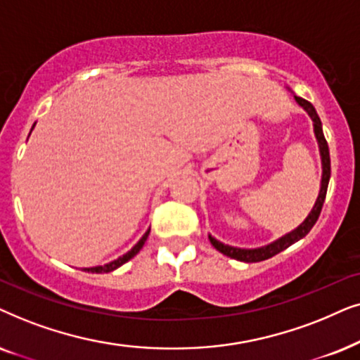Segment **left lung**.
Returning <instances> with one entry per match:
<instances>
[{"mask_svg": "<svg viewBox=\"0 0 360 360\" xmlns=\"http://www.w3.org/2000/svg\"><path fill=\"white\" fill-rule=\"evenodd\" d=\"M296 102H298L301 107H303L308 115L313 120V124H314V135H316V140H318V145H319V153H321V161H323V179H321V191H319V195L318 199H316V204L313 210H311L308 217L304 219V222L300 225L298 229H295L293 232L286 233L285 237L278 238L270 245L266 247H260V248H237V247H230V245H224L222 242L215 240L214 237L209 236V240L212 245L217 248L220 253H224V255H227L230 258H236V260H240V262H247V263H255V262H263V260H268V258L275 257L276 253L283 252L285 248H288L290 245H293L295 242L301 240V238L308 236V232L311 229H313V225L316 224V220H318L319 214H321V209H323V204H324V199H326V193H328V184H329V177H330V158H329V148H328V141H326L324 138V133H323V124H321V120L318 117V113H316V110L313 105H311L308 100L301 98V97H295Z\"/></svg>", "mask_w": 360, "mask_h": 360, "instance_id": "left-lung-1", "label": "left lung"}]
</instances>
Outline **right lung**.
<instances>
[{"mask_svg": "<svg viewBox=\"0 0 360 360\" xmlns=\"http://www.w3.org/2000/svg\"><path fill=\"white\" fill-rule=\"evenodd\" d=\"M34 128V127H32ZM148 236H150V230H146V233L145 236H143L141 238H140V242L136 243L135 247L131 248L130 252L128 253H124L123 257H120V258H117V260H113V262H110V263H107V265H102V266H94V268H85V270L87 271H90V273H108V271H113V270H117L118 266H122L123 263H127L128 260H131L133 257L136 255L138 252L141 250L143 248V245H145V242H146V238H148Z\"/></svg>", "mask_w": 360, "mask_h": 360, "instance_id": "add662e5", "label": "right lung"}]
</instances>
